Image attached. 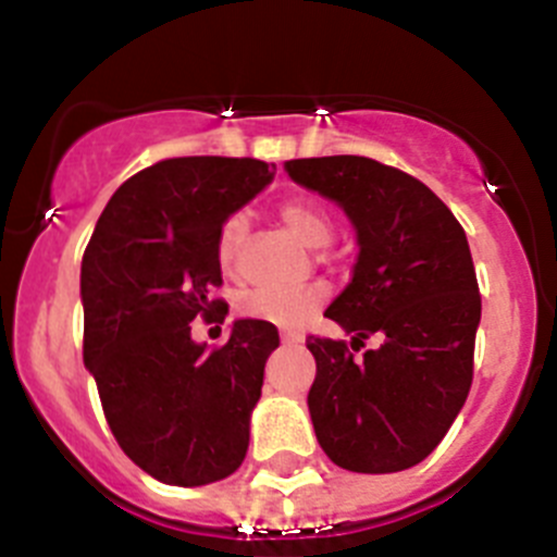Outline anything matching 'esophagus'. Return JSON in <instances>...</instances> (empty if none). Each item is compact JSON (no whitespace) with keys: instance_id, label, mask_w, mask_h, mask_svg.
<instances>
[{"instance_id":"34e87169","label":"esophagus","mask_w":557,"mask_h":557,"mask_svg":"<svg viewBox=\"0 0 557 557\" xmlns=\"http://www.w3.org/2000/svg\"><path fill=\"white\" fill-rule=\"evenodd\" d=\"M280 342H283V345H302V336L294 331H283L280 333Z\"/></svg>"}]
</instances>
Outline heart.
Listing matches in <instances>:
<instances>
[{
  "label": "heart",
  "instance_id": "heart-1",
  "mask_svg": "<svg viewBox=\"0 0 557 557\" xmlns=\"http://www.w3.org/2000/svg\"><path fill=\"white\" fill-rule=\"evenodd\" d=\"M280 219L288 224V230L302 244L313 246V249H322L333 235L331 215L313 198H285L283 205H280ZM246 230H249V221H246L244 212H232L230 219L221 224L219 240H215V255H219V263L224 272H232V265L238 260ZM322 299H325L322 288H277V285H263V288H251V292H246L238 299V311L249 319H260V322H272V325L280 327H297L311 317L313 308Z\"/></svg>",
  "mask_w": 557,
  "mask_h": 557
}]
</instances>
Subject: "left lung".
Returning a JSON list of instances; mask_svg holds the SVG:
<instances>
[{"label": "left lung", "instance_id": "1", "mask_svg": "<svg viewBox=\"0 0 557 557\" xmlns=\"http://www.w3.org/2000/svg\"><path fill=\"white\" fill-rule=\"evenodd\" d=\"M285 173L336 201L356 230L352 280L325 311L345 342L308 336L317 379L308 412L338 468L395 473L423 462L468 398L482 317L466 230L409 173L367 157L292 159Z\"/></svg>", "mask_w": 557, "mask_h": 557}]
</instances>
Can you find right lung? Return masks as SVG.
<instances>
[{
  "label": "right lung",
  "mask_w": 557,
  "mask_h": 557,
  "mask_svg": "<svg viewBox=\"0 0 557 557\" xmlns=\"http://www.w3.org/2000/svg\"><path fill=\"white\" fill-rule=\"evenodd\" d=\"M272 178L260 159H164L117 187L86 246L84 364L120 448L164 485L224 480L249 448L277 327L235 319L207 350L190 322H224L219 230Z\"/></svg>",
  "instance_id": "obj_1"
}]
</instances>
